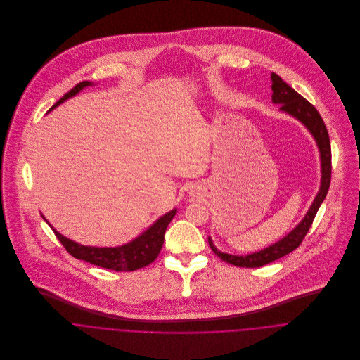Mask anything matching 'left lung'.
Here are the masks:
<instances>
[{
    "mask_svg": "<svg viewBox=\"0 0 360 360\" xmlns=\"http://www.w3.org/2000/svg\"><path fill=\"white\" fill-rule=\"evenodd\" d=\"M271 90L273 96L271 100L273 103H280V110L297 117L300 122H302L311 136L314 137L319 151H320V159H321V183L320 190L313 201L311 206L309 207L308 213L302 219V221L284 238H281L278 243L245 257L238 255H229L224 252H220L212 243L210 237H207L209 247L216 254V257H220L221 260L238 266V267H260L270 262H274L280 257L288 255L294 250H297L301 243L304 241L305 236L308 234L309 229L313 223V219L324 201L331 181V146H330V137L327 127L317 112V109L305 100L301 94H298L292 87H290L278 75L271 73Z\"/></svg>",
    "mask_w": 360,
    "mask_h": 360,
    "instance_id": "1",
    "label": "left lung"
}]
</instances>
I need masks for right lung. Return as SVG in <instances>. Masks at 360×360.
I'll use <instances>...</instances> for the list:
<instances>
[{
  "label": "right lung",
  "mask_w": 360,
  "mask_h": 360,
  "mask_svg": "<svg viewBox=\"0 0 360 360\" xmlns=\"http://www.w3.org/2000/svg\"><path fill=\"white\" fill-rule=\"evenodd\" d=\"M91 84L93 83H90V82L79 83L69 93H66L58 103H55L51 109L58 106L59 103L66 101L68 98L76 96L80 90H83L87 86H91ZM176 212H177V209L167 212L166 214L159 217L147 231H144L136 240H133L129 244H124L122 247H115V248L84 247V245H80V244L63 237L55 229H52V230H53L56 238L60 241V244L65 247V250L72 257L86 260L91 264L100 266L103 269L115 270V271H133V270L148 266L158 257L160 250H162V245H163L165 231H166L169 223L172 221V219L174 217Z\"/></svg>",
  "instance_id": "right-lung-1"
}]
</instances>
